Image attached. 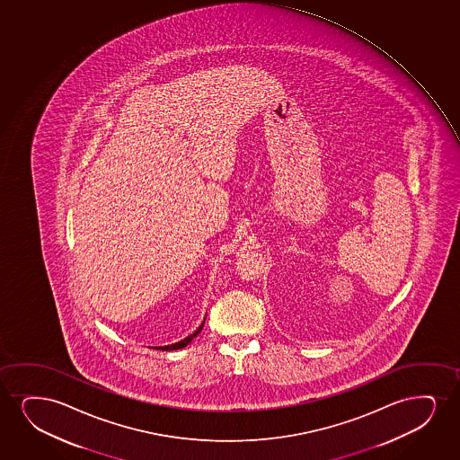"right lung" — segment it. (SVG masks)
Listing matches in <instances>:
<instances>
[{"label":"right lung","instance_id":"obj_1","mask_svg":"<svg viewBox=\"0 0 460 460\" xmlns=\"http://www.w3.org/2000/svg\"><path fill=\"white\" fill-rule=\"evenodd\" d=\"M204 323L205 320L204 322H202V325L199 326L196 332H192V334H190V336H188V338L183 339V341H181V342H175L172 343V345H164V347H155V349H164V351H171V349H183V347H186L188 343L191 342L192 339L198 336L199 332H202V328H204Z\"/></svg>","mask_w":460,"mask_h":460}]
</instances>
